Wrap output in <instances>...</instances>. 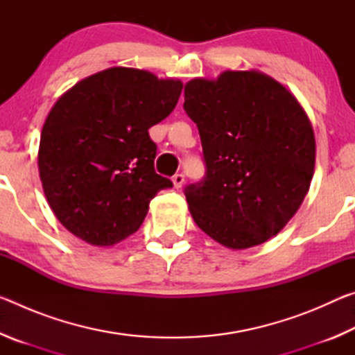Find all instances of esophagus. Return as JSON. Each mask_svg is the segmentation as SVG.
I'll return each mask as SVG.
<instances>
[{
  "label": "esophagus",
  "instance_id": "1",
  "mask_svg": "<svg viewBox=\"0 0 355 355\" xmlns=\"http://www.w3.org/2000/svg\"><path fill=\"white\" fill-rule=\"evenodd\" d=\"M172 183H173V188L180 189L184 183V175L183 173H175V175L172 177Z\"/></svg>",
  "mask_w": 355,
  "mask_h": 355
}]
</instances>
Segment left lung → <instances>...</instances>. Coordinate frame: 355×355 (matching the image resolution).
<instances>
[{"label":"left lung","instance_id":"obj_1","mask_svg":"<svg viewBox=\"0 0 355 355\" xmlns=\"http://www.w3.org/2000/svg\"><path fill=\"white\" fill-rule=\"evenodd\" d=\"M207 175L184 189L192 219L228 249L277 235L307 196L316 142L296 97L258 70H225L184 86Z\"/></svg>","mask_w":355,"mask_h":355}]
</instances>
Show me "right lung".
Listing matches in <instances>:
<instances>
[{"label": "right lung", "instance_id": "obj_1", "mask_svg": "<svg viewBox=\"0 0 355 355\" xmlns=\"http://www.w3.org/2000/svg\"><path fill=\"white\" fill-rule=\"evenodd\" d=\"M183 83L147 70L111 67L59 97L40 135L37 164L46 202L76 238L106 248L133 235L156 192L148 128L175 107Z\"/></svg>", "mask_w": 355, "mask_h": 355}]
</instances>
